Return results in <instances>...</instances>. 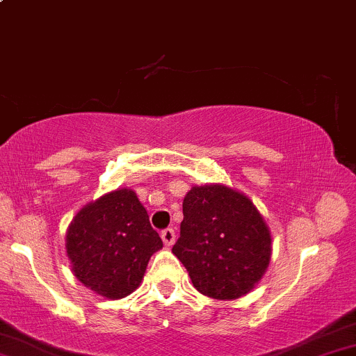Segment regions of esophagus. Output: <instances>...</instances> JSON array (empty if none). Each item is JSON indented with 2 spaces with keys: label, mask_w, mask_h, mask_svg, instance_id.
Here are the masks:
<instances>
[{
  "label": "esophagus",
  "mask_w": 356,
  "mask_h": 356,
  "mask_svg": "<svg viewBox=\"0 0 356 356\" xmlns=\"http://www.w3.org/2000/svg\"><path fill=\"white\" fill-rule=\"evenodd\" d=\"M161 237H162V242H164L167 247H170L175 242V230L174 229H164L161 232Z\"/></svg>",
  "instance_id": "esophagus-1"
}]
</instances>
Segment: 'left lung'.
Returning <instances> with one entry per match:
<instances>
[{
	"mask_svg": "<svg viewBox=\"0 0 356 356\" xmlns=\"http://www.w3.org/2000/svg\"><path fill=\"white\" fill-rule=\"evenodd\" d=\"M174 255L200 293L234 300L254 289L270 260V232L255 205L225 186L192 187L184 197Z\"/></svg>",
	"mask_w": 356,
	"mask_h": 356,
	"instance_id": "obj_1",
	"label": "left lung"
}]
</instances>
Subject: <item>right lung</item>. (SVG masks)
<instances>
[{"mask_svg":"<svg viewBox=\"0 0 356 356\" xmlns=\"http://www.w3.org/2000/svg\"><path fill=\"white\" fill-rule=\"evenodd\" d=\"M159 248V234L129 189L111 192L86 205L72 219L66 235L74 275L113 300L134 292L149 259Z\"/></svg>","mask_w":356,"mask_h":356,"instance_id":"add662e5","label":"right lung"}]
</instances>
